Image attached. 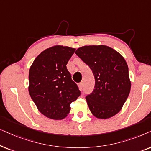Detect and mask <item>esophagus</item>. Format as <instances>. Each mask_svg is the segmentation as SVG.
I'll use <instances>...</instances> for the list:
<instances>
[{
    "instance_id": "esophagus-1",
    "label": "esophagus",
    "mask_w": 151,
    "mask_h": 151,
    "mask_svg": "<svg viewBox=\"0 0 151 151\" xmlns=\"http://www.w3.org/2000/svg\"><path fill=\"white\" fill-rule=\"evenodd\" d=\"M79 86L80 90H82V89H83V81H81V83H79Z\"/></svg>"
}]
</instances>
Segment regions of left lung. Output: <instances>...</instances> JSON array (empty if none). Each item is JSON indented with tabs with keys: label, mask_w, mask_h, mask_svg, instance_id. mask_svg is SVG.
I'll return each instance as SVG.
<instances>
[{
	"label": "left lung",
	"mask_w": 151,
	"mask_h": 151,
	"mask_svg": "<svg viewBox=\"0 0 151 151\" xmlns=\"http://www.w3.org/2000/svg\"><path fill=\"white\" fill-rule=\"evenodd\" d=\"M75 54L89 66L94 76L93 91L86 96L90 112L98 119L114 116L122 110L131 88L124 58L104 45L83 46Z\"/></svg>",
	"instance_id": "left-lung-1"
}]
</instances>
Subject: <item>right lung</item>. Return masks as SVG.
Segmentation results:
<instances>
[{"mask_svg": "<svg viewBox=\"0 0 151 151\" xmlns=\"http://www.w3.org/2000/svg\"><path fill=\"white\" fill-rule=\"evenodd\" d=\"M75 50L68 46H52L38 55L30 67L29 95L39 112L50 119L66 117L70 104L81 94L66 67Z\"/></svg>", "mask_w": 151, "mask_h": 151, "instance_id": "obj_1", "label": "right lung"}]
</instances>
